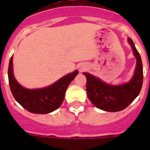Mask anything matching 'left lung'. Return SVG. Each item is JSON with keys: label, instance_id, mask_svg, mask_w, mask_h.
<instances>
[{"label": "left lung", "instance_id": "1", "mask_svg": "<svg viewBox=\"0 0 150 150\" xmlns=\"http://www.w3.org/2000/svg\"><path fill=\"white\" fill-rule=\"evenodd\" d=\"M133 54L137 58L135 73L130 82L120 86L107 84L93 75L83 72L87 78V94L96 107L107 112H119L129 106L142 90L143 83V67L142 58L134 43L129 38Z\"/></svg>", "mask_w": 150, "mask_h": 150}]
</instances>
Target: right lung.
<instances>
[{
    "instance_id": "right-lung-1",
    "label": "right lung",
    "mask_w": 150,
    "mask_h": 150,
    "mask_svg": "<svg viewBox=\"0 0 150 150\" xmlns=\"http://www.w3.org/2000/svg\"><path fill=\"white\" fill-rule=\"evenodd\" d=\"M78 71L65 75L54 84L41 89H26L21 87L13 74V56L8 69V83L13 97L30 112L46 114L60 107L70 83L78 75Z\"/></svg>"
}]
</instances>
